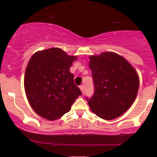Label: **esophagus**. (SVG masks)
<instances>
[{"label": "esophagus", "mask_w": 157, "mask_h": 157, "mask_svg": "<svg viewBox=\"0 0 157 157\" xmlns=\"http://www.w3.org/2000/svg\"><path fill=\"white\" fill-rule=\"evenodd\" d=\"M80 91H82V93L84 92V86H83V85H82V86H80Z\"/></svg>", "instance_id": "1"}]
</instances>
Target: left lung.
Listing matches in <instances>:
<instances>
[{"instance_id":"left-lung-1","label":"left lung","mask_w":157,"mask_h":157,"mask_svg":"<svg viewBox=\"0 0 157 157\" xmlns=\"http://www.w3.org/2000/svg\"><path fill=\"white\" fill-rule=\"evenodd\" d=\"M94 94L87 98L91 111L99 117L111 120L123 114L137 95L140 80L135 68L118 54L102 52L89 57Z\"/></svg>"}]
</instances>
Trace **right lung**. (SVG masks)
Here are the masks:
<instances>
[{"label":"right lung","instance_id":"obj_1","mask_svg":"<svg viewBox=\"0 0 157 157\" xmlns=\"http://www.w3.org/2000/svg\"><path fill=\"white\" fill-rule=\"evenodd\" d=\"M77 57L60 48L38 51L32 56L25 71L24 88L30 105L39 116L57 120L82 94L69 71Z\"/></svg>","mask_w":157,"mask_h":157}]
</instances>
